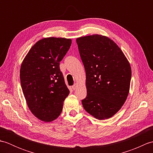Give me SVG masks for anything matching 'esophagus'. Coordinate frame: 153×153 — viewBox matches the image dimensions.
<instances>
[{"label": "esophagus", "instance_id": "obj_1", "mask_svg": "<svg viewBox=\"0 0 153 153\" xmlns=\"http://www.w3.org/2000/svg\"><path fill=\"white\" fill-rule=\"evenodd\" d=\"M77 87V84H75L74 85H73V86H72V87H71V88H72V89H73V90H75V89H76Z\"/></svg>", "mask_w": 153, "mask_h": 153}]
</instances>
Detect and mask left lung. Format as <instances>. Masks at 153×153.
<instances>
[{"mask_svg": "<svg viewBox=\"0 0 153 153\" xmlns=\"http://www.w3.org/2000/svg\"><path fill=\"white\" fill-rule=\"evenodd\" d=\"M76 42L86 73L83 108L98 120L111 118L129 94L130 64L116 43L106 36L81 37Z\"/></svg>", "mask_w": 153, "mask_h": 153, "instance_id": "8db88e82", "label": "left lung"}]
</instances>
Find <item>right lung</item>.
Returning a JSON list of instances; mask_svg holds the SVG:
<instances>
[{"label":"right lung","mask_w":153,"mask_h":153,"mask_svg":"<svg viewBox=\"0 0 153 153\" xmlns=\"http://www.w3.org/2000/svg\"><path fill=\"white\" fill-rule=\"evenodd\" d=\"M71 44L70 39H42L31 48L21 65V86L27 105L35 117L45 122L60 116L70 93L60 62Z\"/></svg>","instance_id":"obj_1"}]
</instances>
